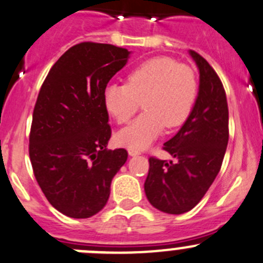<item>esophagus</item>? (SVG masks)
Wrapping results in <instances>:
<instances>
[{
  "mask_svg": "<svg viewBox=\"0 0 263 263\" xmlns=\"http://www.w3.org/2000/svg\"><path fill=\"white\" fill-rule=\"evenodd\" d=\"M127 154H129L130 156H138V155H141V151H138V149L129 148L127 149Z\"/></svg>",
  "mask_w": 263,
  "mask_h": 263,
  "instance_id": "esophagus-1",
  "label": "esophagus"
}]
</instances>
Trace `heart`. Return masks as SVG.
I'll list each match as a JSON object with an SVG mask.
<instances>
[{
  "label": "heart",
  "mask_w": 263,
  "mask_h": 263,
  "mask_svg": "<svg viewBox=\"0 0 263 263\" xmlns=\"http://www.w3.org/2000/svg\"><path fill=\"white\" fill-rule=\"evenodd\" d=\"M194 71L167 57H156L130 72L126 84H111L104 90V106L119 124L134 116L141 102L144 112L116 134L120 146L133 149L148 147L164 126L183 124L196 99Z\"/></svg>",
  "instance_id": "b5f03b06"
}]
</instances>
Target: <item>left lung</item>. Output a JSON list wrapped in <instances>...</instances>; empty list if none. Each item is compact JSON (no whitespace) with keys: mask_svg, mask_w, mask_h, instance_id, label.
I'll return each mask as SVG.
<instances>
[{"mask_svg":"<svg viewBox=\"0 0 263 263\" xmlns=\"http://www.w3.org/2000/svg\"><path fill=\"white\" fill-rule=\"evenodd\" d=\"M199 69V92L178 133L164 143L174 161L151 157L144 192L159 211L182 214L191 211L219 173L229 143L226 92L211 64L190 50Z\"/></svg>","mask_w":263,"mask_h":263,"instance_id":"obj_1","label":"left lung"}]
</instances>
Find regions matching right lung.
Here are the masks:
<instances>
[{
    "instance_id": "1",
    "label": "right lung",
    "mask_w": 263,
    "mask_h": 263,
    "mask_svg": "<svg viewBox=\"0 0 263 263\" xmlns=\"http://www.w3.org/2000/svg\"><path fill=\"white\" fill-rule=\"evenodd\" d=\"M130 54L109 44L74 45L51 67L37 97L29 159L46 199L71 218L104 208L112 178L126 162V149H107L104 90Z\"/></svg>"
}]
</instances>
